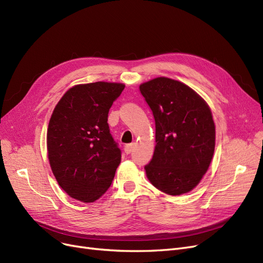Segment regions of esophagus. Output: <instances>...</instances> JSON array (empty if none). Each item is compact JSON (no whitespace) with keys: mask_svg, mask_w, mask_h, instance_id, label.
I'll return each instance as SVG.
<instances>
[{"mask_svg":"<svg viewBox=\"0 0 263 263\" xmlns=\"http://www.w3.org/2000/svg\"><path fill=\"white\" fill-rule=\"evenodd\" d=\"M133 148H134L133 143L132 144H126L124 146V152H125V154H130L133 151Z\"/></svg>","mask_w":263,"mask_h":263,"instance_id":"obj_1","label":"esophagus"}]
</instances>
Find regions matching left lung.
<instances>
[{
  "instance_id": "obj_1",
  "label": "left lung",
  "mask_w": 263,
  "mask_h": 263,
  "mask_svg": "<svg viewBox=\"0 0 263 263\" xmlns=\"http://www.w3.org/2000/svg\"><path fill=\"white\" fill-rule=\"evenodd\" d=\"M156 126V146L145 166L153 185L169 195L195 187L209 168L216 129L210 108L190 86L169 78L140 85Z\"/></svg>"
}]
</instances>
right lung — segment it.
Segmentation results:
<instances>
[{"instance_id": "add662e5", "label": "right lung", "mask_w": 263, "mask_h": 263, "mask_svg": "<svg viewBox=\"0 0 263 263\" xmlns=\"http://www.w3.org/2000/svg\"><path fill=\"white\" fill-rule=\"evenodd\" d=\"M124 85L94 82L68 90L47 129V154L60 186L70 197L93 202L108 190L121 161L108 112Z\"/></svg>"}]
</instances>
